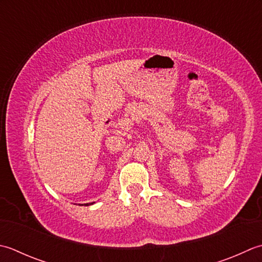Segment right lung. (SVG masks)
Masks as SVG:
<instances>
[{
    "mask_svg": "<svg viewBox=\"0 0 262 262\" xmlns=\"http://www.w3.org/2000/svg\"><path fill=\"white\" fill-rule=\"evenodd\" d=\"M89 205H93V202H92V204H84V206H89Z\"/></svg>",
    "mask_w": 262,
    "mask_h": 262,
    "instance_id": "add662e5",
    "label": "right lung"
}]
</instances>
